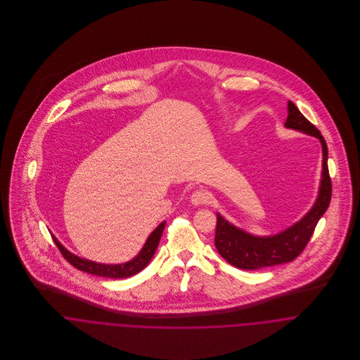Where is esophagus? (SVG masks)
<instances>
[{
    "label": "esophagus",
    "mask_w": 360,
    "mask_h": 360,
    "mask_svg": "<svg viewBox=\"0 0 360 360\" xmlns=\"http://www.w3.org/2000/svg\"><path fill=\"white\" fill-rule=\"evenodd\" d=\"M209 200H210V194L205 190H195L190 197V201L194 205H204L209 202Z\"/></svg>",
    "instance_id": "34e87169"
}]
</instances>
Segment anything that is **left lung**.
Instances as JSON below:
<instances>
[{
	"label": "left lung",
	"instance_id": "8db88e82",
	"mask_svg": "<svg viewBox=\"0 0 360 360\" xmlns=\"http://www.w3.org/2000/svg\"><path fill=\"white\" fill-rule=\"evenodd\" d=\"M285 127L304 131L314 136L320 140L323 147V173L320 191L316 204L301 219L298 223L284 230L280 234L271 237H255L251 236L224 220L217 214L214 245L219 254L224 257L230 264L244 269L257 270L262 267H269L274 264H281L294 260L300 257L316 229L317 221L324 214L331 201V177L327 165V144L320 134V131L313 126L308 119L300 112L295 103H288V117L285 120Z\"/></svg>",
	"mask_w": 360,
	"mask_h": 360
}]
</instances>
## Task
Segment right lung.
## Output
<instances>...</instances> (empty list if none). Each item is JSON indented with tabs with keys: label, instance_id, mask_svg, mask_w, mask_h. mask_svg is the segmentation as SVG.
<instances>
[{
	"label": "right lung",
	"instance_id": "add662e5",
	"mask_svg": "<svg viewBox=\"0 0 360 360\" xmlns=\"http://www.w3.org/2000/svg\"><path fill=\"white\" fill-rule=\"evenodd\" d=\"M163 229H165V223H160L153 231V234L148 237L141 252L134 259H131L130 262L123 263V264H103V263H96V262H91V260H87L83 257H76V255L70 254L68 250H65L55 237H52V240H53L55 245L58 247L59 252L62 254V257H65L73 267H76L82 271L90 273V274L108 277V278H124V277L137 274L150 263V260L154 257L155 251L158 248V244L160 241Z\"/></svg>",
	"mask_w": 360,
	"mask_h": 360
}]
</instances>
